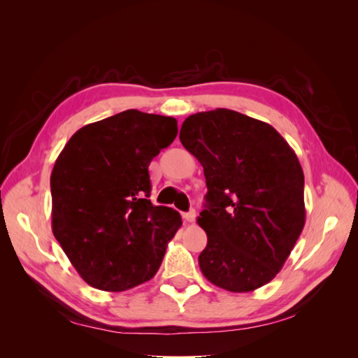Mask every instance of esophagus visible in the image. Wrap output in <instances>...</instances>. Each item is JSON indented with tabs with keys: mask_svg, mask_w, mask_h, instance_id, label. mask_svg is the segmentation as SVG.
Wrapping results in <instances>:
<instances>
[{
	"mask_svg": "<svg viewBox=\"0 0 358 358\" xmlns=\"http://www.w3.org/2000/svg\"><path fill=\"white\" fill-rule=\"evenodd\" d=\"M196 216H197V213H196V210L192 209L187 213H183V220H185L187 222H194V221H196Z\"/></svg>",
	"mask_w": 358,
	"mask_h": 358,
	"instance_id": "1",
	"label": "esophagus"
}]
</instances>
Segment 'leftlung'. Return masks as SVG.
Instances as JSON below:
<instances>
[{"instance_id": "8db88e82", "label": "left lung", "mask_w": 358, "mask_h": 358, "mask_svg": "<svg viewBox=\"0 0 358 358\" xmlns=\"http://www.w3.org/2000/svg\"><path fill=\"white\" fill-rule=\"evenodd\" d=\"M179 138L208 185L197 218L208 234L199 257L204 278L231 292L266 285L305 227V176L296 152L272 125L229 109L188 116Z\"/></svg>"}]
</instances>
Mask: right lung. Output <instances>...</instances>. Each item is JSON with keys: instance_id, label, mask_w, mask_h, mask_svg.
Wrapping results in <instances>:
<instances>
[{"instance_id": "add662e5", "label": "right lung", "mask_w": 358, "mask_h": 358, "mask_svg": "<svg viewBox=\"0 0 358 358\" xmlns=\"http://www.w3.org/2000/svg\"><path fill=\"white\" fill-rule=\"evenodd\" d=\"M178 136L171 116L136 109L82 127L50 175L52 231L86 284L125 291L152 279L179 212L148 199V167Z\"/></svg>"}]
</instances>
